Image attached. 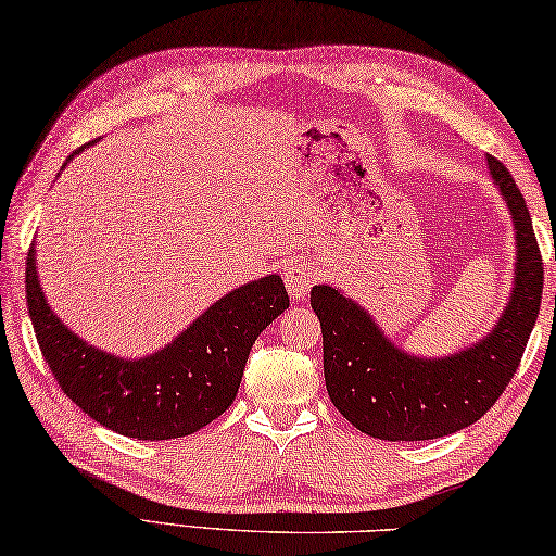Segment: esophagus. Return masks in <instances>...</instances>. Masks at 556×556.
I'll use <instances>...</instances> for the list:
<instances>
[{"label": "esophagus", "mask_w": 556, "mask_h": 556, "mask_svg": "<svg viewBox=\"0 0 556 556\" xmlns=\"http://www.w3.org/2000/svg\"><path fill=\"white\" fill-rule=\"evenodd\" d=\"M320 280V268L313 266V263L307 261H298V263H290L288 270H286V288H288V295L300 303V300H305L307 293H311V288Z\"/></svg>", "instance_id": "obj_1"}]
</instances>
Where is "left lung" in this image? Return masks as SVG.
<instances>
[{"label": "left lung", "mask_w": 556, "mask_h": 556, "mask_svg": "<svg viewBox=\"0 0 556 556\" xmlns=\"http://www.w3.org/2000/svg\"><path fill=\"white\" fill-rule=\"evenodd\" d=\"M515 226L513 290L495 327L445 357H416L387 338L369 311L332 286H315L325 387L348 421L371 439L431 441L488 414L522 359L542 303L544 268L525 197L503 162L485 157Z\"/></svg>", "instance_id": "8db88e82"}]
</instances>
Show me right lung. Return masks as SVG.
I'll use <instances>...</instances> for the list:
<instances>
[{"instance_id":"obj_1","label":"right lung","mask_w":556,"mask_h":556,"mask_svg":"<svg viewBox=\"0 0 556 556\" xmlns=\"http://www.w3.org/2000/svg\"><path fill=\"white\" fill-rule=\"evenodd\" d=\"M34 245L26 305L43 359L80 412L127 439H181L222 416L241 387L253 342L290 305L283 280L270 273L218 298L165 348L125 359L78 338L51 311Z\"/></svg>"}]
</instances>
